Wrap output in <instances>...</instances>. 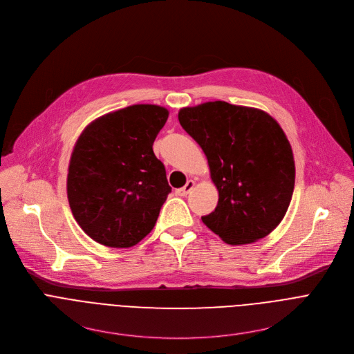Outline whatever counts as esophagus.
<instances>
[{
	"label": "esophagus",
	"mask_w": 354,
	"mask_h": 354,
	"mask_svg": "<svg viewBox=\"0 0 354 354\" xmlns=\"http://www.w3.org/2000/svg\"><path fill=\"white\" fill-rule=\"evenodd\" d=\"M193 187H194V180H187L183 187L176 189V194H179V196H186V194H189V192H190Z\"/></svg>",
	"instance_id": "1"
}]
</instances>
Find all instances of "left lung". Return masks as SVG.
<instances>
[{"label":"left lung","instance_id":"8db88e82","mask_svg":"<svg viewBox=\"0 0 354 354\" xmlns=\"http://www.w3.org/2000/svg\"><path fill=\"white\" fill-rule=\"evenodd\" d=\"M178 119L203 149L218 190L217 207L203 223L230 245L269 235L287 213L295 180L280 124L261 109L224 100L183 108Z\"/></svg>","mask_w":354,"mask_h":354}]
</instances>
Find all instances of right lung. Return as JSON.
I'll return each instance as SVG.
<instances>
[{
  "instance_id": "right-lung-1",
  "label": "right lung",
  "mask_w": 354,
  "mask_h": 354,
  "mask_svg": "<svg viewBox=\"0 0 354 354\" xmlns=\"http://www.w3.org/2000/svg\"><path fill=\"white\" fill-rule=\"evenodd\" d=\"M169 112L133 105L89 123L78 137L67 176L73 216L97 243L130 248L154 228L171 186L153 144Z\"/></svg>"
}]
</instances>
